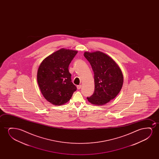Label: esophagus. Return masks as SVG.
<instances>
[{
    "label": "esophagus",
    "mask_w": 159,
    "mask_h": 159,
    "mask_svg": "<svg viewBox=\"0 0 159 159\" xmlns=\"http://www.w3.org/2000/svg\"><path fill=\"white\" fill-rule=\"evenodd\" d=\"M81 85H78L77 86V89H81Z\"/></svg>",
    "instance_id": "obj_1"
}]
</instances>
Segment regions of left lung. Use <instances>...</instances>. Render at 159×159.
I'll use <instances>...</instances> for the list:
<instances>
[{
    "instance_id": "obj_1",
    "label": "left lung",
    "mask_w": 159,
    "mask_h": 159,
    "mask_svg": "<svg viewBox=\"0 0 159 159\" xmlns=\"http://www.w3.org/2000/svg\"><path fill=\"white\" fill-rule=\"evenodd\" d=\"M84 57L94 72V91L88 101L104 105L117 96L122 89L123 76L121 70L111 57L100 52H85Z\"/></svg>"
}]
</instances>
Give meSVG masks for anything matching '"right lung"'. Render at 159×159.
Listing matches in <instances>:
<instances>
[{
    "label": "right lung",
    "mask_w": 159,
    "mask_h": 159,
    "mask_svg": "<svg viewBox=\"0 0 159 159\" xmlns=\"http://www.w3.org/2000/svg\"><path fill=\"white\" fill-rule=\"evenodd\" d=\"M77 52L62 48L47 57L39 66L37 83L44 97L52 104H65L76 90L68 67Z\"/></svg>",
    "instance_id": "obj_1"
}]
</instances>
